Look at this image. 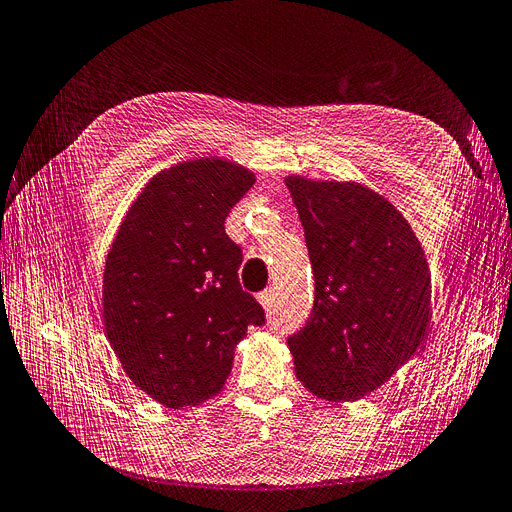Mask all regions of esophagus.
I'll return each instance as SVG.
<instances>
[{
    "instance_id": "1",
    "label": "esophagus",
    "mask_w": 512,
    "mask_h": 512,
    "mask_svg": "<svg viewBox=\"0 0 512 512\" xmlns=\"http://www.w3.org/2000/svg\"><path fill=\"white\" fill-rule=\"evenodd\" d=\"M257 300L261 302V306H264L266 311H270V309H272V304H274V291H272V289L261 291V294L257 296Z\"/></svg>"
}]
</instances>
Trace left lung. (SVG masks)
I'll use <instances>...</instances> for the list:
<instances>
[{"label":"left lung","instance_id":"obj_1","mask_svg":"<svg viewBox=\"0 0 512 512\" xmlns=\"http://www.w3.org/2000/svg\"><path fill=\"white\" fill-rule=\"evenodd\" d=\"M315 276L306 326L287 345L300 382L328 401L382 386L427 337L431 274L412 227L360 184L287 178Z\"/></svg>","mask_w":512,"mask_h":512}]
</instances>
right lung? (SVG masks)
I'll list each match as a JSON object with an SVG mask.
<instances>
[{"instance_id": "right-lung-1", "label": "right lung", "mask_w": 512, "mask_h": 512, "mask_svg": "<svg viewBox=\"0 0 512 512\" xmlns=\"http://www.w3.org/2000/svg\"><path fill=\"white\" fill-rule=\"evenodd\" d=\"M255 175L218 158L160 171L120 225L102 281L105 332L126 375L173 410L221 392L261 304L242 289L225 231Z\"/></svg>"}]
</instances>
